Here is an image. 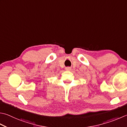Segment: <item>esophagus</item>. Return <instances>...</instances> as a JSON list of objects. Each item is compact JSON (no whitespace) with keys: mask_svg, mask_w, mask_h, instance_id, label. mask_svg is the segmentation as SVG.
<instances>
[{"mask_svg":"<svg viewBox=\"0 0 127 127\" xmlns=\"http://www.w3.org/2000/svg\"><path fill=\"white\" fill-rule=\"evenodd\" d=\"M65 70L67 71H70L71 70V68L70 67H66Z\"/></svg>","mask_w":127,"mask_h":127,"instance_id":"1","label":"esophagus"}]
</instances>
